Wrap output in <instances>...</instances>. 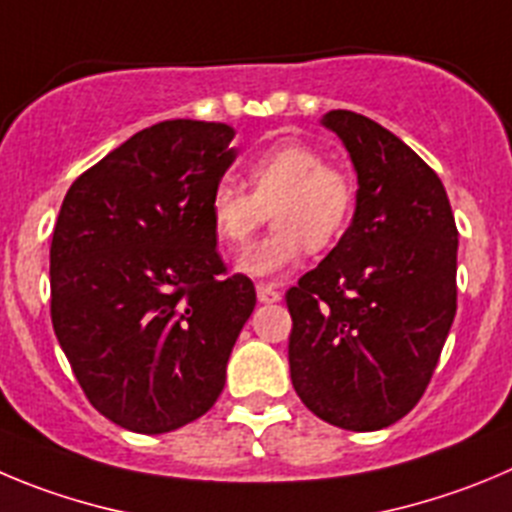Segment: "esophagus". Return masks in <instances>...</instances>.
Masks as SVG:
<instances>
[{"label":"esophagus","instance_id":"1","mask_svg":"<svg viewBox=\"0 0 512 512\" xmlns=\"http://www.w3.org/2000/svg\"><path fill=\"white\" fill-rule=\"evenodd\" d=\"M256 294H259V302L264 304H274L281 299V292L276 284H259V287H256Z\"/></svg>","mask_w":512,"mask_h":512}]
</instances>
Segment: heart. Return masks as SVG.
Returning <instances> with one entry per match:
<instances>
[{
    "label": "heart",
    "mask_w": 512,
    "mask_h": 512,
    "mask_svg": "<svg viewBox=\"0 0 512 512\" xmlns=\"http://www.w3.org/2000/svg\"><path fill=\"white\" fill-rule=\"evenodd\" d=\"M248 193L231 177L213 185L208 215L220 246L241 251L266 220L274 231L248 248L238 269L248 276H274L299 261L304 248L325 251L348 231L355 210V180L340 164L325 162L304 142H279L246 164Z\"/></svg>",
    "instance_id": "1"
}]
</instances>
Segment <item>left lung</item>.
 I'll list each match as a JSON object with an SVG mask.
<instances>
[{
    "label": "left lung",
    "instance_id": "1",
    "mask_svg": "<svg viewBox=\"0 0 512 512\" xmlns=\"http://www.w3.org/2000/svg\"><path fill=\"white\" fill-rule=\"evenodd\" d=\"M358 172L345 236L287 292L289 370L314 416L375 431L414 409L457 312V225L442 180L355 111L322 119Z\"/></svg>",
    "mask_w": 512,
    "mask_h": 512
}]
</instances>
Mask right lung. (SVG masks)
Wrapping results in <instances>:
<instances>
[{
	"label": "right lung",
	"mask_w": 512,
	"mask_h": 512,
	"mask_svg": "<svg viewBox=\"0 0 512 512\" xmlns=\"http://www.w3.org/2000/svg\"><path fill=\"white\" fill-rule=\"evenodd\" d=\"M236 131L172 119L70 185L50 246V317L93 409L139 434L200 419L256 307L228 274L208 215Z\"/></svg>",
	"instance_id": "1"
}]
</instances>
